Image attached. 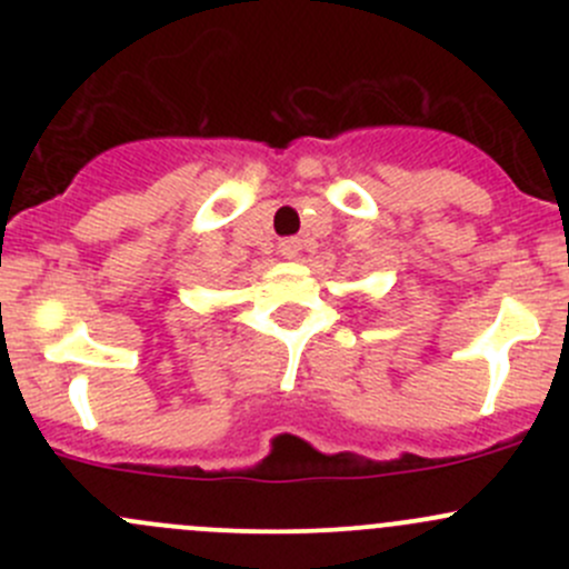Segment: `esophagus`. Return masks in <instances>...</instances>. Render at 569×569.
<instances>
[{
  "label": "esophagus",
  "mask_w": 569,
  "mask_h": 569,
  "mask_svg": "<svg viewBox=\"0 0 569 569\" xmlns=\"http://www.w3.org/2000/svg\"><path fill=\"white\" fill-rule=\"evenodd\" d=\"M300 248H302V242L297 237H291V239H283V242H280V256H286V258H295L297 252H300Z\"/></svg>",
  "instance_id": "esophagus-1"
}]
</instances>
